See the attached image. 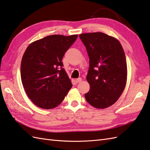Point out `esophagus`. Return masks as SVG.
Returning a JSON list of instances; mask_svg holds the SVG:
<instances>
[{"instance_id":"1","label":"esophagus","mask_w":150,"mask_h":150,"mask_svg":"<svg viewBox=\"0 0 150 150\" xmlns=\"http://www.w3.org/2000/svg\"><path fill=\"white\" fill-rule=\"evenodd\" d=\"M75 81H76V83H79V82H81L82 81V79H81V78L76 79Z\"/></svg>"}]
</instances>
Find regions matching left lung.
Wrapping results in <instances>:
<instances>
[{"instance_id":"8db88e82","label":"left lung","mask_w":150,"mask_h":150,"mask_svg":"<svg viewBox=\"0 0 150 150\" xmlns=\"http://www.w3.org/2000/svg\"><path fill=\"white\" fill-rule=\"evenodd\" d=\"M89 68L86 79L90 84L85 98L90 105L105 109L116 102L126 86L127 67L123 47L116 38L103 33L81 34Z\"/></svg>"}]
</instances>
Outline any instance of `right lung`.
I'll return each instance as SVG.
<instances>
[{
	"label": "right lung",
	"mask_w": 150,
	"mask_h": 150,
	"mask_svg": "<svg viewBox=\"0 0 150 150\" xmlns=\"http://www.w3.org/2000/svg\"><path fill=\"white\" fill-rule=\"evenodd\" d=\"M77 37L48 36L27 48L21 62V79L27 96L38 107L55 108L71 88L62 59Z\"/></svg>",
	"instance_id": "1"
}]
</instances>
